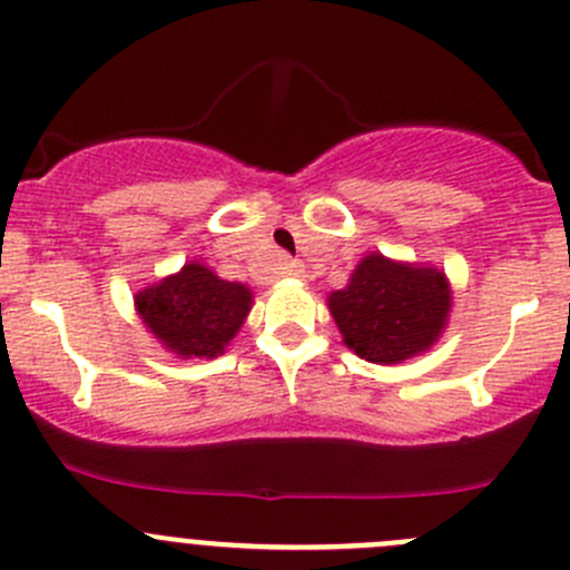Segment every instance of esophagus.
Listing matches in <instances>:
<instances>
[{"label":"esophagus","instance_id":"34e87169","mask_svg":"<svg viewBox=\"0 0 570 570\" xmlns=\"http://www.w3.org/2000/svg\"><path fill=\"white\" fill-rule=\"evenodd\" d=\"M284 275H303V264H297V262H286L284 264Z\"/></svg>","mask_w":570,"mask_h":570}]
</instances>
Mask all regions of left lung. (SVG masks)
<instances>
[{
  "instance_id": "left-lung-1",
  "label": "left lung",
  "mask_w": 570,
  "mask_h": 570,
  "mask_svg": "<svg viewBox=\"0 0 570 570\" xmlns=\"http://www.w3.org/2000/svg\"><path fill=\"white\" fill-rule=\"evenodd\" d=\"M342 342L370 364H402L428 353L450 322L452 286L433 264L394 262L372 250L344 289L327 295Z\"/></svg>"
}]
</instances>
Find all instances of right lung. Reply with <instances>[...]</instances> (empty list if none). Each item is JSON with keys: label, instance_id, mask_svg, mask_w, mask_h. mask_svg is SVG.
Here are the masks:
<instances>
[{"label": "right lung", "instance_id": "1", "mask_svg": "<svg viewBox=\"0 0 570 570\" xmlns=\"http://www.w3.org/2000/svg\"><path fill=\"white\" fill-rule=\"evenodd\" d=\"M253 292L226 281L204 262H187L174 275L135 295L146 331L176 358H217L250 314Z\"/></svg>", "mask_w": 570, "mask_h": 570}]
</instances>
